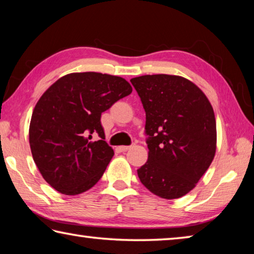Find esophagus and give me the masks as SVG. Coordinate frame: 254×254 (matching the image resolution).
Returning a JSON list of instances; mask_svg holds the SVG:
<instances>
[{"instance_id":"esophagus-1","label":"esophagus","mask_w":254,"mask_h":254,"mask_svg":"<svg viewBox=\"0 0 254 254\" xmlns=\"http://www.w3.org/2000/svg\"><path fill=\"white\" fill-rule=\"evenodd\" d=\"M120 149H121V151H127V150L131 149V145H122V147H120Z\"/></svg>"}]
</instances>
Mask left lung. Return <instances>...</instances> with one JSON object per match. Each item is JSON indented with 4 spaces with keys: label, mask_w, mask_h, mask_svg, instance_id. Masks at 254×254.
<instances>
[{
    "label": "left lung",
    "mask_w": 254,
    "mask_h": 254,
    "mask_svg": "<svg viewBox=\"0 0 254 254\" xmlns=\"http://www.w3.org/2000/svg\"><path fill=\"white\" fill-rule=\"evenodd\" d=\"M145 111L148 161L137 169L152 194L175 199L188 194L216 152V121L208 98L192 81L175 75L131 79Z\"/></svg>",
    "instance_id": "left-lung-1"
}]
</instances>
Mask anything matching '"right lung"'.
I'll list each match as a JSON object with an SVG mask.
<instances>
[{
	"label": "right lung",
	"mask_w": 254,
	"mask_h": 254,
	"mask_svg": "<svg viewBox=\"0 0 254 254\" xmlns=\"http://www.w3.org/2000/svg\"><path fill=\"white\" fill-rule=\"evenodd\" d=\"M131 93L122 77L87 71L63 76L42 94L32 112L29 142L51 187L78 195L101 179L114 156L104 141L101 115ZM96 134L100 140L94 141Z\"/></svg>",
	"instance_id": "obj_1"
}]
</instances>
